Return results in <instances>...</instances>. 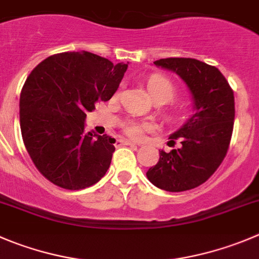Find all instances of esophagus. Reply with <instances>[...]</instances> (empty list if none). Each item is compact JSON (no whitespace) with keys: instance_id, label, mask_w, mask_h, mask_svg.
<instances>
[{"instance_id":"34e87169","label":"esophagus","mask_w":259,"mask_h":259,"mask_svg":"<svg viewBox=\"0 0 259 259\" xmlns=\"http://www.w3.org/2000/svg\"><path fill=\"white\" fill-rule=\"evenodd\" d=\"M118 144H119V145H131V146H136V144H135L134 141H130V140H125V139L118 140Z\"/></svg>"}]
</instances>
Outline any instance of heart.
<instances>
[{
    "mask_svg": "<svg viewBox=\"0 0 259 259\" xmlns=\"http://www.w3.org/2000/svg\"><path fill=\"white\" fill-rule=\"evenodd\" d=\"M147 90L155 102L168 103L176 95V85L170 78L162 75H152L147 80ZM149 130V124L140 122H127L124 125V132L132 139H141L145 132Z\"/></svg>",
    "mask_w": 259,
    "mask_h": 259,
    "instance_id": "b5f03b06",
    "label": "heart"
}]
</instances>
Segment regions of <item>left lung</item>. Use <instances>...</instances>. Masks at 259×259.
Returning a JSON list of instances; mask_svg holds the SVG:
<instances>
[{
	"label": "left lung",
	"mask_w": 259,
	"mask_h": 259,
	"mask_svg": "<svg viewBox=\"0 0 259 259\" xmlns=\"http://www.w3.org/2000/svg\"><path fill=\"white\" fill-rule=\"evenodd\" d=\"M154 65L181 76L191 91L194 114L169 137V144L181 140L182 146L161 150L146 177L164 191H188L205 183L226 156L235 117L234 93L215 66L194 58H162Z\"/></svg>",
	"instance_id": "8db88e82"
}]
</instances>
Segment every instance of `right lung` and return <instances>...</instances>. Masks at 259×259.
Listing matches in <instances>:
<instances>
[{
	"label": "right lung",
	"mask_w": 259,
	"mask_h": 259,
	"mask_svg": "<svg viewBox=\"0 0 259 259\" xmlns=\"http://www.w3.org/2000/svg\"><path fill=\"white\" fill-rule=\"evenodd\" d=\"M127 67L90 52H65L41 61L28 76L20 94L21 135L49 182L76 191L105 176L115 140L85 134L86 113L113 97Z\"/></svg>",
	"instance_id": "obj_1"
}]
</instances>
